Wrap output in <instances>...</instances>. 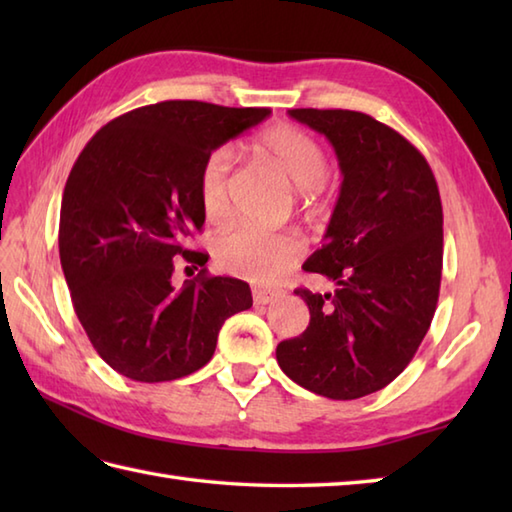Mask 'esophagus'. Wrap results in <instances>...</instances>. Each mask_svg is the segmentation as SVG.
Returning <instances> with one entry per match:
<instances>
[{"label": "esophagus", "instance_id": "1", "mask_svg": "<svg viewBox=\"0 0 512 512\" xmlns=\"http://www.w3.org/2000/svg\"><path fill=\"white\" fill-rule=\"evenodd\" d=\"M279 299V292L273 290H264V288H255L253 290V301L257 306H268V303H273Z\"/></svg>", "mask_w": 512, "mask_h": 512}]
</instances>
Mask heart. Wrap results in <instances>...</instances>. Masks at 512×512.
<instances>
[{"instance_id":"1","label":"heart","mask_w":512,"mask_h":512,"mask_svg":"<svg viewBox=\"0 0 512 512\" xmlns=\"http://www.w3.org/2000/svg\"><path fill=\"white\" fill-rule=\"evenodd\" d=\"M259 156L301 189V200H319L328 176V156L310 134L292 125H277L257 140ZM198 195L206 217L224 222L231 215V151L220 147L204 158L198 176ZM303 255V239L295 233H266L250 226L224 231L213 244V257L222 270L255 284H273Z\"/></svg>"}]
</instances>
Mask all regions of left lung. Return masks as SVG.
Returning <instances> with one entry per match:
<instances>
[{
	"instance_id": "left-lung-1",
	"label": "left lung",
	"mask_w": 512,
	"mask_h": 512,
	"mask_svg": "<svg viewBox=\"0 0 512 512\" xmlns=\"http://www.w3.org/2000/svg\"><path fill=\"white\" fill-rule=\"evenodd\" d=\"M330 140L343 173L308 273L334 292L297 288L310 325L277 345L288 378L332 400L387 387L427 334L442 279V202L429 162L405 136L352 110H290Z\"/></svg>"
}]
</instances>
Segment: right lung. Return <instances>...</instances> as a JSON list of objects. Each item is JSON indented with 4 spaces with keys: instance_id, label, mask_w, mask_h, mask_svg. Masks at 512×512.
Here are the masks:
<instances>
[{
    "instance_id": "obj_1",
    "label": "right lung",
    "mask_w": 512,
    "mask_h": 512,
    "mask_svg": "<svg viewBox=\"0 0 512 512\" xmlns=\"http://www.w3.org/2000/svg\"><path fill=\"white\" fill-rule=\"evenodd\" d=\"M268 116L162 101L114 118L76 158L61 200V268L85 334L118 374L165 383L198 372L224 321L253 306L246 281L209 275V255L187 237L204 224V158ZM182 261L201 273L176 289Z\"/></svg>"
}]
</instances>
